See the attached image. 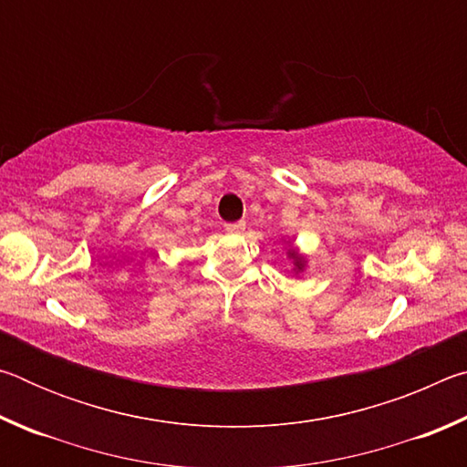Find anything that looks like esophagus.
<instances>
[{"label": "esophagus", "mask_w": 467, "mask_h": 467, "mask_svg": "<svg viewBox=\"0 0 467 467\" xmlns=\"http://www.w3.org/2000/svg\"><path fill=\"white\" fill-rule=\"evenodd\" d=\"M226 231H228V233H233V234H241V233L244 231V223L241 220V223H231V224H226Z\"/></svg>", "instance_id": "esophagus-1"}]
</instances>
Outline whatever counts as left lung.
Returning a JSON list of instances; mask_svg holds the SVG:
<instances>
[{
	"instance_id": "8db88e82",
	"label": "left lung",
	"mask_w": 467,
	"mask_h": 467,
	"mask_svg": "<svg viewBox=\"0 0 467 467\" xmlns=\"http://www.w3.org/2000/svg\"><path fill=\"white\" fill-rule=\"evenodd\" d=\"M288 257L292 259V265H295V267H292V270H295L296 274L305 270L306 257L303 255V253H298L295 247H290V241H288Z\"/></svg>"
}]
</instances>
